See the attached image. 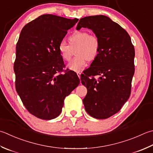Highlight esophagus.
<instances>
[{
    "instance_id": "obj_1",
    "label": "esophagus",
    "mask_w": 153,
    "mask_h": 153,
    "mask_svg": "<svg viewBox=\"0 0 153 153\" xmlns=\"http://www.w3.org/2000/svg\"><path fill=\"white\" fill-rule=\"evenodd\" d=\"M77 76H78L79 78H80V77H81V75H82V74L81 73V72H77Z\"/></svg>"
}]
</instances>
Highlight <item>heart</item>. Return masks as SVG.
Here are the masks:
<instances>
[{"label": "heart", "instance_id": "b5f03b06", "mask_svg": "<svg viewBox=\"0 0 153 153\" xmlns=\"http://www.w3.org/2000/svg\"><path fill=\"white\" fill-rule=\"evenodd\" d=\"M68 44L61 42L58 49L62 58L70 62L74 56H76L68 65L70 70L78 71L85 66L87 61L95 60L100 52V42L96 36L88 32L76 30L68 37Z\"/></svg>", "mask_w": 153, "mask_h": 153}]
</instances>
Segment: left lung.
I'll return each mask as SVG.
<instances>
[{"label":"left lung","mask_w":153,"mask_h":153,"mask_svg":"<svg viewBox=\"0 0 153 153\" xmlns=\"http://www.w3.org/2000/svg\"><path fill=\"white\" fill-rule=\"evenodd\" d=\"M82 27L92 30L101 46L97 59L81 75L82 83L88 89L83 103L90 116L107 119L119 111L130 97L134 46L127 31L106 16L82 18L76 29Z\"/></svg>","instance_id":"left-lung-1"}]
</instances>
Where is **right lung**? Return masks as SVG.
I'll list each match as a JSON object with an SVG mask.
<instances>
[{"instance_id":"add662e5","label":"right lung","mask_w":153,"mask_h":153,"mask_svg":"<svg viewBox=\"0 0 153 153\" xmlns=\"http://www.w3.org/2000/svg\"><path fill=\"white\" fill-rule=\"evenodd\" d=\"M78 19L43 14L24 26L16 47L15 87L28 111L50 120L62 112L65 97L79 84L76 72L64 70L58 49Z\"/></svg>"}]
</instances>
